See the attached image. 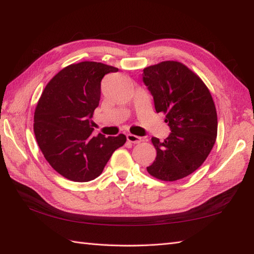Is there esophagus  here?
<instances>
[{
  "mask_svg": "<svg viewBox=\"0 0 254 254\" xmlns=\"http://www.w3.org/2000/svg\"><path fill=\"white\" fill-rule=\"evenodd\" d=\"M127 140L131 143H139V142H141L142 138L139 137V136H134V134H131V133H128L127 134Z\"/></svg>",
  "mask_w": 254,
  "mask_h": 254,
  "instance_id": "34e87169",
  "label": "esophagus"
}]
</instances>
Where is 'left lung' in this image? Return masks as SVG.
Listing matches in <instances>:
<instances>
[{
	"instance_id": "1",
	"label": "left lung",
	"mask_w": 254,
	"mask_h": 254,
	"mask_svg": "<svg viewBox=\"0 0 254 254\" xmlns=\"http://www.w3.org/2000/svg\"><path fill=\"white\" fill-rule=\"evenodd\" d=\"M143 83L157 113L166 114L171 133L164 141L152 138L156 149L152 176L165 180L187 177L203 164L217 134V114L212 95L200 78L179 62L166 61L143 69Z\"/></svg>"
}]
</instances>
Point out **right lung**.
I'll return each mask as SVG.
<instances>
[{
  "label": "right lung",
  "mask_w": 254,
  "mask_h": 254,
  "mask_svg": "<svg viewBox=\"0 0 254 254\" xmlns=\"http://www.w3.org/2000/svg\"><path fill=\"white\" fill-rule=\"evenodd\" d=\"M118 68L97 62L72 64L56 74L41 94L35 112L37 142L49 164L72 182L100 176L125 134L92 136V115L99 106L101 81Z\"/></svg>",
  "instance_id": "obj_1"
}]
</instances>
